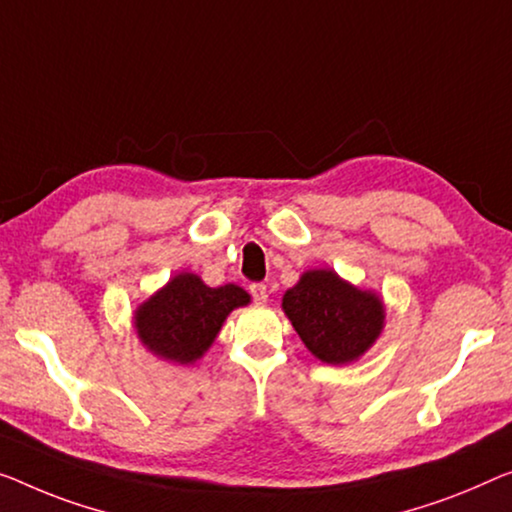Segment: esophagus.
<instances>
[{"label": "esophagus", "mask_w": 512, "mask_h": 512, "mask_svg": "<svg viewBox=\"0 0 512 512\" xmlns=\"http://www.w3.org/2000/svg\"><path fill=\"white\" fill-rule=\"evenodd\" d=\"M248 289H250V296H253L255 303H266V299H269V292H266L264 282H253Z\"/></svg>", "instance_id": "1"}]
</instances>
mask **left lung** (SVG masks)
<instances>
[{
	"label": "left lung",
	"instance_id": "8db88e82",
	"mask_svg": "<svg viewBox=\"0 0 512 512\" xmlns=\"http://www.w3.org/2000/svg\"><path fill=\"white\" fill-rule=\"evenodd\" d=\"M282 310L319 361L342 365L368 349L384 326V305L333 271H308L282 296Z\"/></svg>",
	"mask_w": 512,
	"mask_h": 512
}]
</instances>
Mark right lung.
I'll use <instances>...</instances> for the list:
<instances>
[{"mask_svg":"<svg viewBox=\"0 0 512 512\" xmlns=\"http://www.w3.org/2000/svg\"><path fill=\"white\" fill-rule=\"evenodd\" d=\"M248 301L241 287H209L193 273H179L137 308L135 329L154 354L193 363L216 340L225 317Z\"/></svg>","mask_w":512,"mask_h":512,"instance_id":"1","label":"right lung"}]
</instances>
